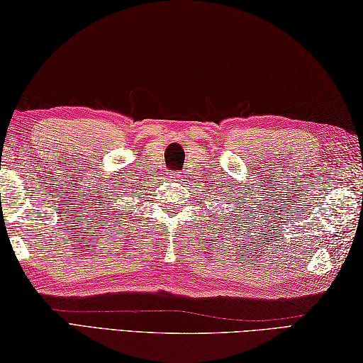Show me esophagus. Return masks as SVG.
Instances as JSON below:
<instances>
[{"mask_svg": "<svg viewBox=\"0 0 363 363\" xmlns=\"http://www.w3.org/2000/svg\"><path fill=\"white\" fill-rule=\"evenodd\" d=\"M170 177H172V179H180V174H170Z\"/></svg>", "mask_w": 363, "mask_h": 363, "instance_id": "obj_1", "label": "esophagus"}]
</instances>
